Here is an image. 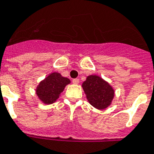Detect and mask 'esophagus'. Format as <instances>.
<instances>
[{"label":"esophagus","instance_id":"esophagus-1","mask_svg":"<svg viewBox=\"0 0 154 154\" xmlns=\"http://www.w3.org/2000/svg\"><path fill=\"white\" fill-rule=\"evenodd\" d=\"M72 83L75 84V85H77L79 83V79H77V78H75V79H72Z\"/></svg>","mask_w":154,"mask_h":154}]
</instances>
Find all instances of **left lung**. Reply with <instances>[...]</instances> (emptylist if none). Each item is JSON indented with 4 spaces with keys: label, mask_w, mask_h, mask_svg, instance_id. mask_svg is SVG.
Returning <instances> with one entry per match:
<instances>
[{
    "label": "left lung",
    "mask_w": 154,
    "mask_h": 154,
    "mask_svg": "<svg viewBox=\"0 0 154 154\" xmlns=\"http://www.w3.org/2000/svg\"><path fill=\"white\" fill-rule=\"evenodd\" d=\"M82 88L89 103L95 108L103 110L111 103L114 90L108 83L96 75L88 76L83 82Z\"/></svg>",
    "instance_id": "obj_1"
}]
</instances>
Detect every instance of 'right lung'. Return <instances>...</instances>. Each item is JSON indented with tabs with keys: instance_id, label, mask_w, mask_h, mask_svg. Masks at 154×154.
<instances>
[{
	"instance_id": "1",
	"label": "right lung",
	"mask_w": 154,
	"mask_h": 154,
	"mask_svg": "<svg viewBox=\"0 0 154 154\" xmlns=\"http://www.w3.org/2000/svg\"><path fill=\"white\" fill-rule=\"evenodd\" d=\"M70 80L59 72H52L42 81L36 89V94L43 103L51 104L58 99Z\"/></svg>"
}]
</instances>
